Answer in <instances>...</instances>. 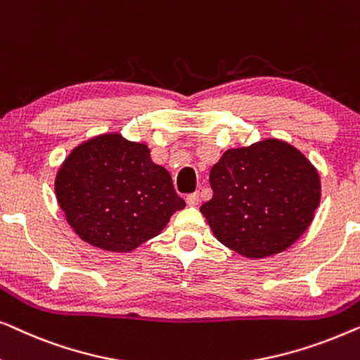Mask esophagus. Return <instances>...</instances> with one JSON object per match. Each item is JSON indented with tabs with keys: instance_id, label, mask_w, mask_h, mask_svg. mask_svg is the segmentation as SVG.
I'll return each mask as SVG.
<instances>
[{
	"instance_id": "34e87169",
	"label": "esophagus",
	"mask_w": 360,
	"mask_h": 360,
	"mask_svg": "<svg viewBox=\"0 0 360 360\" xmlns=\"http://www.w3.org/2000/svg\"><path fill=\"white\" fill-rule=\"evenodd\" d=\"M186 203H188L190 206H196L200 203V193L198 191H195V193H190L188 196H186Z\"/></svg>"
}]
</instances>
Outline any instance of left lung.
<instances>
[{"mask_svg":"<svg viewBox=\"0 0 360 360\" xmlns=\"http://www.w3.org/2000/svg\"><path fill=\"white\" fill-rule=\"evenodd\" d=\"M213 196L200 211L214 238L245 259L287 250L309 228L321 180L303 152L267 137L228 149L211 167Z\"/></svg>","mask_w":360,"mask_h":360,"instance_id":"obj_1","label":"left lung"}]
</instances>
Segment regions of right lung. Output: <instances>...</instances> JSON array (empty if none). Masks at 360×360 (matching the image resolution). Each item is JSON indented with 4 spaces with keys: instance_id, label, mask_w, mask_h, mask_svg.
Here are the masks:
<instances>
[{
    "instance_id": "add662e5",
    "label": "right lung",
    "mask_w": 360,
    "mask_h": 360,
    "mask_svg": "<svg viewBox=\"0 0 360 360\" xmlns=\"http://www.w3.org/2000/svg\"><path fill=\"white\" fill-rule=\"evenodd\" d=\"M56 196L75 234L105 252L129 254L185 208L172 176L144 142L121 132L83 141L56 175Z\"/></svg>"
}]
</instances>
